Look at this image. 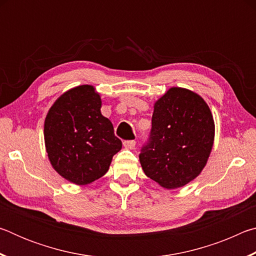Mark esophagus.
I'll list each match as a JSON object with an SVG mask.
<instances>
[{
  "mask_svg": "<svg viewBox=\"0 0 256 256\" xmlns=\"http://www.w3.org/2000/svg\"><path fill=\"white\" fill-rule=\"evenodd\" d=\"M123 146L125 149H134L136 148V141L134 140H125L123 142Z\"/></svg>",
  "mask_w": 256,
  "mask_h": 256,
  "instance_id": "34e87169",
  "label": "esophagus"
}]
</instances>
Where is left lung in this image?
<instances>
[{
  "instance_id": "1",
  "label": "left lung",
  "mask_w": 256,
  "mask_h": 256,
  "mask_svg": "<svg viewBox=\"0 0 256 256\" xmlns=\"http://www.w3.org/2000/svg\"><path fill=\"white\" fill-rule=\"evenodd\" d=\"M214 138L206 102L190 90L170 88L154 104L150 136L138 154L142 170L164 188H182L204 168Z\"/></svg>"
}]
</instances>
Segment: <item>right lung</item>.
Wrapping results in <instances>:
<instances>
[{"instance_id": "add662e5", "label": "right lung", "mask_w": 256, "mask_h": 256, "mask_svg": "<svg viewBox=\"0 0 256 256\" xmlns=\"http://www.w3.org/2000/svg\"><path fill=\"white\" fill-rule=\"evenodd\" d=\"M102 99L92 86H76L50 107L44 125L47 156L54 170L71 183L86 185L107 172L122 149Z\"/></svg>"}]
</instances>
